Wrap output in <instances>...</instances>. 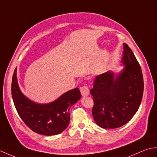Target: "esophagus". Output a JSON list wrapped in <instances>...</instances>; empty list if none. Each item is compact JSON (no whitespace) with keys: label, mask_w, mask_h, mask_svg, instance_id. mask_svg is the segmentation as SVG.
Masks as SVG:
<instances>
[{"label":"esophagus","mask_w":157,"mask_h":157,"mask_svg":"<svg viewBox=\"0 0 157 157\" xmlns=\"http://www.w3.org/2000/svg\"><path fill=\"white\" fill-rule=\"evenodd\" d=\"M80 92L81 94L83 96H86L90 94V90L88 88L87 86H83L82 87L80 88Z\"/></svg>","instance_id":"obj_1"}]
</instances>
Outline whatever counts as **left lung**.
<instances>
[{"label":"left lung","mask_w":157,"mask_h":157,"mask_svg":"<svg viewBox=\"0 0 157 157\" xmlns=\"http://www.w3.org/2000/svg\"><path fill=\"white\" fill-rule=\"evenodd\" d=\"M123 71H107L96 77L92 89V115L102 128H119L131 119L139 109L144 92L140 66L128 45L123 43Z\"/></svg>","instance_id":"left-lung-1"}]
</instances>
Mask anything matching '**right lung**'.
Instances as JSON below:
<instances>
[{
    "label": "right lung",
    "mask_w": 157,
    "mask_h": 157,
    "mask_svg": "<svg viewBox=\"0 0 157 157\" xmlns=\"http://www.w3.org/2000/svg\"><path fill=\"white\" fill-rule=\"evenodd\" d=\"M11 93L15 109L29 128L37 134L52 136L63 132L68 126L69 109L81 98L78 88L64 93L48 104H38L22 94L17 79V68L13 75Z\"/></svg>",
    "instance_id": "add662e5"
}]
</instances>
